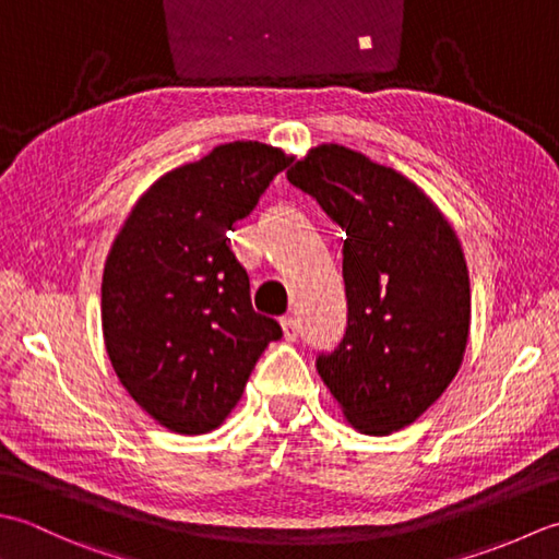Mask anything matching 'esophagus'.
Masks as SVG:
<instances>
[{
    "label": "esophagus",
    "mask_w": 559,
    "mask_h": 559,
    "mask_svg": "<svg viewBox=\"0 0 559 559\" xmlns=\"http://www.w3.org/2000/svg\"><path fill=\"white\" fill-rule=\"evenodd\" d=\"M280 323L284 330V340H296V335H299V321L294 316H284Z\"/></svg>",
    "instance_id": "obj_1"
}]
</instances>
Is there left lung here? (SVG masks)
<instances>
[{"instance_id":"1","label":"left lung","mask_w":559,"mask_h":559,"mask_svg":"<svg viewBox=\"0 0 559 559\" xmlns=\"http://www.w3.org/2000/svg\"><path fill=\"white\" fill-rule=\"evenodd\" d=\"M287 180L347 234V330L316 369L352 427L393 435L461 369L471 280L459 236L423 188L343 144L313 146Z\"/></svg>"}]
</instances>
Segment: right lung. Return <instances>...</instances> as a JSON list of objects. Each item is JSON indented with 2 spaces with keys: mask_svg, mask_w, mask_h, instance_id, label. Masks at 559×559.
Here are the masks:
<instances>
[{
  "mask_svg": "<svg viewBox=\"0 0 559 559\" xmlns=\"http://www.w3.org/2000/svg\"><path fill=\"white\" fill-rule=\"evenodd\" d=\"M263 142L219 144L134 202L100 284L104 343L124 391L176 435H207L241 401L277 321L253 311L226 234L292 164Z\"/></svg>",
  "mask_w": 559,
  "mask_h": 559,
  "instance_id": "obj_1",
  "label": "right lung"
}]
</instances>
